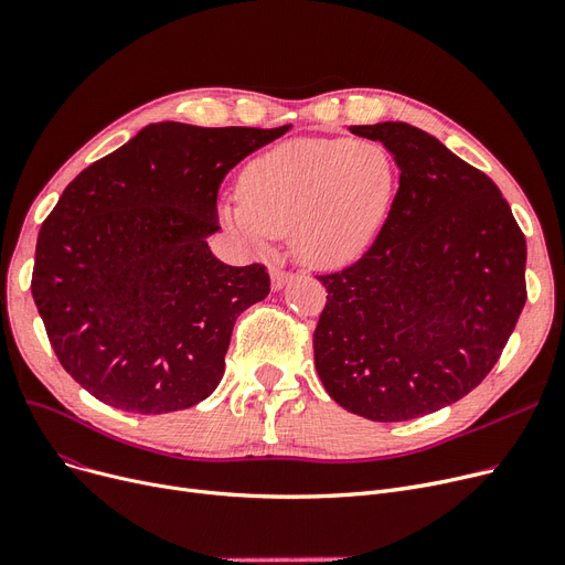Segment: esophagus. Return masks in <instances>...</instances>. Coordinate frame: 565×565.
I'll use <instances>...</instances> for the list:
<instances>
[{"mask_svg": "<svg viewBox=\"0 0 565 565\" xmlns=\"http://www.w3.org/2000/svg\"><path fill=\"white\" fill-rule=\"evenodd\" d=\"M290 279H292V275L286 273V269L269 267V284H273V290H281Z\"/></svg>", "mask_w": 565, "mask_h": 565, "instance_id": "1", "label": "esophagus"}]
</instances>
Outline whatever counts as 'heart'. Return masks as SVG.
Returning <instances> with one entry per match:
<instances>
[{"mask_svg":"<svg viewBox=\"0 0 565 565\" xmlns=\"http://www.w3.org/2000/svg\"><path fill=\"white\" fill-rule=\"evenodd\" d=\"M397 168L376 140L298 138L244 168L239 205L224 218L252 247L290 233V247L313 267L355 260L385 222Z\"/></svg>","mask_w":565,"mask_h":565,"instance_id":"1","label":"heart"}]
</instances>
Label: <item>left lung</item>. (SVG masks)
Returning a JSON list of instances; mask_svg holds the SVG:
<instances>
[{
	"label": "left lung",
	"mask_w": 565,
	"mask_h": 565,
	"mask_svg": "<svg viewBox=\"0 0 565 565\" xmlns=\"http://www.w3.org/2000/svg\"><path fill=\"white\" fill-rule=\"evenodd\" d=\"M379 140L399 189L366 254L323 275L313 362L328 395L374 423L459 402L501 358L526 302V239L499 186L406 121Z\"/></svg>",
	"instance_id": "8db88e82"
}]
</instances>
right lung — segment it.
<instances>
[{"mask_svg":"<svg viewBox=\"0 0 565 565\" xmlns=\"http://www.w3.org/2000/svg\"><path fill=\"white\" fill-rule=\"evenodd\" d=\"M288 129L157 121L64 189L39 231L32 296L89 395L142 415L212 395L237 316L269 292L263 265L210 252L218 186Z\"/></svg>","mask_w":565,"mask_h":565,"instance_id":"obj_1","label":"right lung"}]
</instances>
